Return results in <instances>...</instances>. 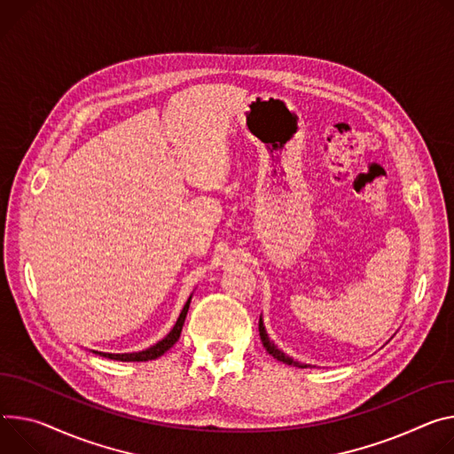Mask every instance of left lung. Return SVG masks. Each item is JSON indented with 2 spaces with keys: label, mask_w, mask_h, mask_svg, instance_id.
Returning <instances> with one entry per match:
<instances>
[{
  "label": "left lung",
  "mask_w": 454,
  "mask_h": 454,
  "mask_svg": "<svg viewBox=\"0 0 454 454\" xmlns=\"http://www.w3.org/2000/svg\"><path fill=\"white\" fill-rule=\"evenodd\" d=\"M259 333H261V340H262V346L266 348V351L273 356V358H277V360H280V362H284V364H287V365H297V367H301V369H304V367H309V364H302V362H297V360H294L292 356H287L282 349H278L275 344H273V340H270V335H268V332H266V327H264V320H262V317L259 318Z\"/></svg>",
  "instance_id": "left-lung-1"
}]
</instances>
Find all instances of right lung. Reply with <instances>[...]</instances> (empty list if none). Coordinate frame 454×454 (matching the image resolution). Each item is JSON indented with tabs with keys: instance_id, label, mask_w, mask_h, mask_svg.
Segmentation results:
<instances>
[{
	"instance_id": "right-lung-1",
	"label": "right lung",
	"mask_w": 454,
	"mask_h": 454,
	"mask_svg": "<svg viewBox=\"0 0 454 454\" xmlns=\"http://www.w3.org/2000/svg\"><path fill=\"white\" fill-rule=\"evenodd\" d=\"M192 295L188 297L184 308L181 309L179 318L174 324V327L170 329V333L164 337V339H160L157 344H153V346H150V348H146L143 351H134V353H105V351H94V353L101 355L105 358H110V360H119V362H148V360L159 358L160 355L167 353L179 340L181 332H183V325H184V318H186V313H188V308H190V302H192Z\"/></svg>"
}]
</instances>
